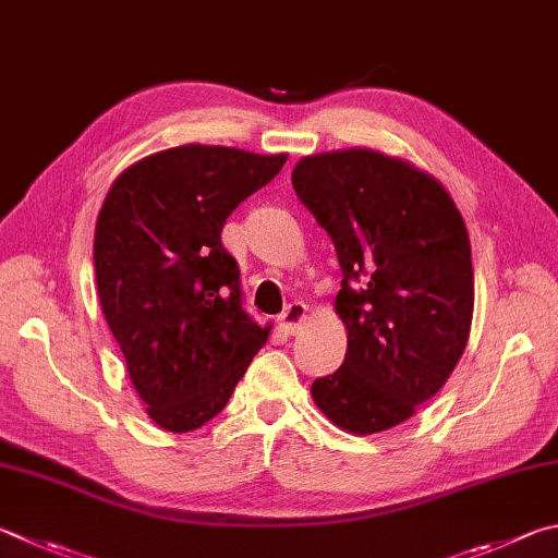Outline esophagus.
Segmentation results:
<instances>
[{
	"label": "esophagus",
	"mask_w": 558,
	"mask_h": 558,
	"mask_svg": "<svg viewBox=\"0 0 558 558\" xmlns=\"http://www.w3.org/2000/svg\"><path fill=\"white\" fill-rule=\"evenodd\" d=\"M307 317H310V307L305 302H292V305L278 317V324L286 333H298L302 329V324L307 322Z\"/></svg>",
	"instance_id": "34e87169"
}]
</instances>
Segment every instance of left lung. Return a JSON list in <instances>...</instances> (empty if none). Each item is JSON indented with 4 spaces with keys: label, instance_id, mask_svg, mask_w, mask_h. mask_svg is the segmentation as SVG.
<instances>
[{
    "label": "left lung",
    "instance_id": "8db88e82",
    "mask_svg": "<svg viewBox=\"0 0 558 558\" xmlns=\"http://www.w3.org/2000/svg\"><path fill=\"white\" fill-rule=\"evenodd\" d=\"M292 187L327 229L343 272L333 307L347 359L312 383V400L356 437L398 427L441 390L469 343L465 221L437 178L373 148L300 158Z\"/></svg>",
    "mask_w": 558,
    "mask_h": 558
}]
</instances>
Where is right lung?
Masks as SVG:
<instances>
[{
	"mask_svg": "<svg viewBox=\"0 0 558 558\" xmlns=\"http://www.w3.org/2000/svg\"><path fill=\"white\" fill-rule=\"evenodd\" d=\"M286 160L185 144L136 160L111 182L95 227L97 295L160 429L185 434L217 417L268 339L270 324L244 310L221 229Z\"/></svg>",
	"mask_w": 558,
	"mask_h": 558,
	"instance_id": "right-lung-1",
	"label": "right lung"
}]
</instances>
